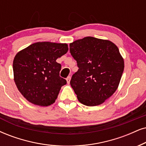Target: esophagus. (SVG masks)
<instances>
[{
    "instance_id": "1",
    "label": "esophagus",
    "mask_w": 146,
    "mask_h": 146,
    "mask_svg": "<svg viewBox=\"0 0 146 146\" xmlns=\"http://www.w3.org/2000/svg\"><path fill=\"white\" fill-rule=\"evenodd\" d=\"M67 79V84H69L70 83V81H71V77L70 76H68L67 78L66 79Z\"/></svg>"
}]
</instances>
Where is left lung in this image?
<instances>
[{
    "mask_svg": "<svg viewBox=\"0 0 146 146\" xmlns=\"http://www.w3.org/2000/svg\"><path fill=\"white\" fill-rule=\"evenodd\" d=\"M69 46L79 67L70 82L77 99L88 106L102 104L116 92L124 70L119 48L109 40L90 36Z\"/></svg>",
    "mask_w": 146,
    "mask_h": 146,
    "instance_id": "obj_1",
    "label": "left lung"
}]
</instances>
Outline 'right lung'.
Listing matches in <instances>:
<instances>
[{"label": "right lung", "instance_id": "add662e5", "mask_svg": "<svg viewBox=\"0 0 146 146\" xmlns=\"http://www.w3.org/2000/svg\"><path fill=\"white\" fill-rule=\"evenodd\" d=\"M67 44L42 42L19 51L13 63L17 88L32 104L47 106L56 100L67 81L59 76L61 64L56 60L67 52Z\"/></svg>", "mask_w": 146, "mask_h": 146}]
</instances>
